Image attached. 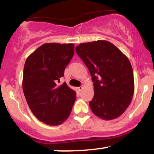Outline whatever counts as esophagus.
Masks as SVG:
<instances>
[{
  "instance_id": "esophagus-1",
  "label": "esophagus",
  "mask_w": 154,
  "mask_h": 154,
  "mask_svg": "<svg viewBox=\"0 0 154 154\" xmlns=\"http://www.w3.org/2000/svg\"><path fill=\"white\" fill-rule=\"evenodd\" d=\"M82 88H83L82 86H79V87L78 88H77V89H78V91H79V92H80V91L82 90Z\"/></svg>"
}]
</instances>
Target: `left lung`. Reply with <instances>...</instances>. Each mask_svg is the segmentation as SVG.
Instances as JSON below:
<instances>
[{"label": "left lung", "mask_w": 154, "mask_h": 154, "mask_svg": "<svg viewBox=\"0 0 154 154\" xmlns=\"http://www.w3.org/2000/svg\"><path fill=\"white\" fill-rule=\"evenodd\" d=\"M77 54L89 69L94 96L92 111L105 120L119 117L128 109L134 93L133 71L126 56L106 40L80 43Z\"/></svg>", "instance_id": "obj_1"}]
</instances>
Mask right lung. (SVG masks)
<instances>
[{
    "label": "right lung",
    "instance_id": "right-lung-1",
    "mask_svg": "<svg viewBox=\"0 0 154 154\" xmlns=\"http://www.w3.org/2000/svg\"><path fill=\"white\" fill-rule=\"evenodd\" d=\"M72 43H45L28 56L22 88L29 109L37 119L59 125L71 114L76 93L66 82L58 85L75 53Z\"/></svg>",
    "mask_w": 154,
    "mask_h": 154
}]
</instances>
